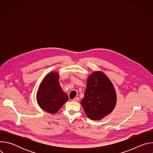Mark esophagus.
<instances>
[{"label": "esophagus", "instance_id": "obj_1", "mask_svg": "<svg viewBox=\"0 0 153 153\" xmlns=\"http://www.w3.org/2000/svg\"><path fill=\"white\" fill-rule=\"evenodd\" d=\"M79 98L78 97H75V98H74L73 99V101H74V102H77L78 101H79Z\"/></svg>", "mask_w": 153, "mask_h": 153}]
</instances>
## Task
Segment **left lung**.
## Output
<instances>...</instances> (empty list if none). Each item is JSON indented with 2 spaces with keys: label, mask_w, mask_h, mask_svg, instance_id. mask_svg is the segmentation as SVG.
<instances>
[{
  "label": "left lung",
  "mask_w": 153,
  "mask_h": 153,
  "mask_svg": "<svg viewBox=\"0 0 153 153\" xmlns=\"http://www.w3.org/2000/svg\"><path fill=\"white\" fill-rule=\"evenodd\" d=\"M116 101L115 88L106 74L97 71L88 76L80 102L87 117L94 120L103 119L113 111Z\"/></svg>",
  "instance_id": "1"
}]
</instances>
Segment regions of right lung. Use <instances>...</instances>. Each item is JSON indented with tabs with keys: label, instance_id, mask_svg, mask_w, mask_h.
I'll return each instance as SVG.
<instances>
[{
	"label": "right lung",
	"instance_id": "right-lung-1",
	"mask_svg": "<svg viewBox=\"0 0 153 153\" xmlns=\"http://www.w3.org/2000/svg\"><path fill=\"white\" fill-rule=\"evenodd\" d=\"M59 75L56 72L48 73L42 81L37 93V102L40 107L51 114L57 113L68 100L59 82Z\"/></svg>",
	"mask_w": 153,
	"mask_h": 153
}]
</instances>
